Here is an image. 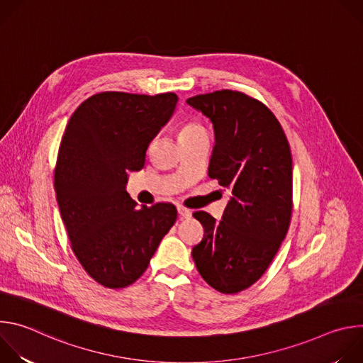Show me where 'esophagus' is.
Here are the masks:
<instances>
[{"instance_id":"1","label":"esophagus","mask_w":363,"mask_h":363,"mask_svg":"<svg viewBox=\"0 0 363 363\" xmlns=\"http://www.w3.org/2000/svg\"><path fill=\"white\" fill-rule=\"evenodd\" d=\"M178 214L181 218H189L192 216V213L188 208H184V206H178Z\"/></svg>"}]
</instances>
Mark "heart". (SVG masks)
Masks as SVG:
<instances>
[{
  "instance_id": "heart-1",
  "label": "heart",
  "mask_w": 363,
  "mask_h": 363,
  "mask_svg": "<svg viewBox=\"0 0 363 363\" xmlns=\"http://www.w3.org/2000/svg\"><path fill=\"white\" fill-rule=\"evenodd\" d=\"M203 129L201 125H196V123H186L181 128V132L179 135H185V133H191V132H195V130H201Z\"/></svg>"
}]
</instances>
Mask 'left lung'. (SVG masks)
Here are the masks:
<instances>
[{
  "label": "left lung",
  "instance_id": "8db88e82",
  "mask_svg": "<svg viewBox=\"0 0 363 363\" xmlns=\"http://www.w3.org/2000/svg\"><path fill=\"white\" fill-rule=\"evenodd\" d=\"M186 103L213 123L216 146L208 175L231 192L221 221L194 213L203 238L192 248V258L206 283L234 294L264 274L287 234L290 146L272 111L241 91L198 94Z\"/></svg>",
  "mask_w": 363,
  "mask_h": 363
}]
</instances>
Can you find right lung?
<instances>
[{
  "instance_id": "1",
  "label": "right lung",
  "mask_w": 363,
  "mask_h": 363,
  "mask_svg": "<svg viewBox=\"0 0 363 363\" xmlns=\"http://www.w3.org/2000/svg\"><path fill=\"white\" fill-rule=\"evenodd\" d=\"M177 101L175 93L103 91L82 103L65 130L55 174L60 214L77 260L105 287L135 283L177 221L175 205L138 208L126 192L128 174L143 168Z\"/></svg>"
}]
</instances>
